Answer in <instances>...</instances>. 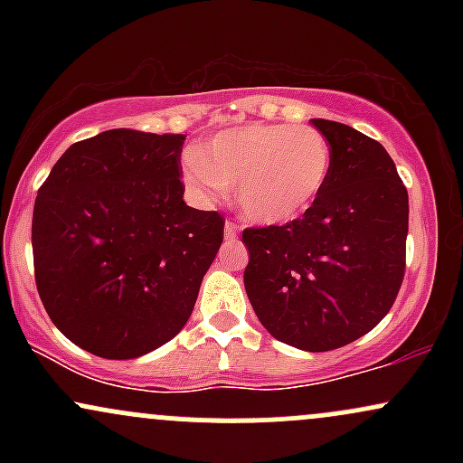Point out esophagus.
<instances>
[{"mask_svg":"<svg viewBox=\"0 0 463 463\" xmlns=\"http://www.w3.org/2000/svg\"><path fill=\"white\" fill-rule=\"evenodd\" d=\"M237 235H239V226L235 224V222L228 220L224 226V237L228 239V241H232V239H237Z\"/></svg>","mask_w":463,"mask_h":463,"instance_id":"1","label":"esophagus"}]
</instances>
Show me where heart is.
<instances>
[{
    "instance_id": "heart-1",
    "label": "heart",
    "mask_w": 463,
    "mask_h": 463,
    "mask_svg": "<svg viewBox=\"0 0 463 463\" xmlns=\"http://www.w3.org/2000/svg\"><path fill=\"white\" fill-rule=\"evenodd\" d=\"M331 143L311 126L248 124L217 132L184 161V183L209 200L235 187L237 209L263 226L298 220L331 174Z\"/></svg>"
}]
</instances>
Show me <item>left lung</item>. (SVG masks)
<instances>
[{
    "label": "left lung",
    "mask_w": 463,
    "mask_h": 463,
    "mask_svg": "<svg viewBox=\"0 0 463 463\" xmlns=\"http://www.w3.org/2000/svg\"><path fill=\"white\" fill-rule=\"evenodd\" d=\"M311 124L331 143L326 184L298 220L243 231V285L272 337L324 353L364 337L394 305L409 198L379 141L337 121Z\"/></svg>",
    "instance_id": "obj_1"
}]
</instances>
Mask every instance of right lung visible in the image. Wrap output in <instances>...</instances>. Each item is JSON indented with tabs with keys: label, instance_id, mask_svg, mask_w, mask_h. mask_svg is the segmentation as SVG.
Here are the masks:
<instances>
[{
	"label": "right lung",
	"instance_id": "1",
	"mask_svg": "<svg viewBox=\"0 0 463 463\" xmlns=\"http://www.w3.org/2000/svg\"><path fill=\"white\" fill-rule=\"evenodd\" d=\"M184 135L115 128L73 143L32 215L47 316L80 348L135 359L176 337L224 241V217L184 204Z\"/></svg>",
	"mask_w": 463,
	"mask_h": 463
}]
</instances>
